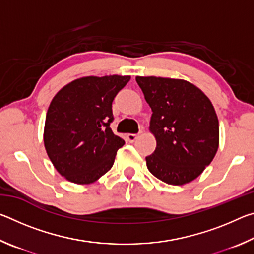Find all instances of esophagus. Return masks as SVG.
<instances>
[{"mask_svg":"<svg viewBox=\"0 0 254 254\" xmlns=\"http://www.w3.org/2000/svg\"><path fill=\"white\" fill-rule=\"evenodd\" d=\"M142 132H140L139 134H141ZM139 134H132V133H128V134L127 135V140L128 141V142H134V141L136 140V137L139 136Z\"/></svg>","mask_w":254,"mask_h":254,"instance_id":"obj_1","label":"esophagus"}]
</instances>
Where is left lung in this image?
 <instances>
[{
	"mask_svg": "<svg viewBox=\"0 0 254 254\" xmlns=\"http://www.w3.org/2000/svg\"><path fill=\"white\" fill-rule=\"evenodd\" d=\"M152 115L157 147L145 158L154 177L182 186L203 173L217 152L218 119L209 98L184 79L136 76Z\"/></svg>",
	"mask_w": 254,
	"mask_h": 254,
	"instance_id": "8db88e82",
	"label": "left lung"
}]
</instances>
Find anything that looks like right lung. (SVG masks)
Masks as SVG:
<instances>
[{"instance_id":"right-lung-1","label":"right lung","mask_w":254,"mask_h":254,"mask_svg":"<svg viewBox=\"0 0 254 254\" xmlns=\"http://www.w3.org/2000/svg\"><path fill=\"white\" fill-rule=\"evenodd\" d=\"M130 76H87L70 81L51 101L44 142L56 170L67 180L88 185L109 171L126 143L115 135L112 102Z\"/></svg>"}]
</instances>
